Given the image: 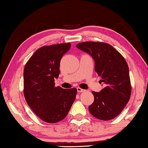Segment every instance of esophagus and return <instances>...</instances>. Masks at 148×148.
Listing matches in <instances>:
<instances>
[{"label":"esophagus","instance_id":"obj_1","mask_svg":"<svg viewBox=\"0 0 148 148\" xmlns=\"http://www.w3.org/2000/svg\"><path fill=\"white\" fill-rule=\"evenodd\" d=\"M76 89H77V92H84L86 91L84 89H81V88H77Z\"/></svg>","mask_w":148,"mask_h":148}]
</instances>
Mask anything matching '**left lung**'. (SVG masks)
Returning a JSON list of instances; mask_svg holds the SVG:
<instances>
[{
    "label": "left lung",
    "mask_w": 148,
    "mask_h": 148,
    "mask_svg": "<svg viewBox=\"0 0 148 148\" xmlns=\"http://www.w3.org/2000/svg\"><path fill=\"white\" fill-rule=\"evenodd\" d=\"M76 47L92 56L99 82L104 84L100 92H92L95 99L88 108L90 113L99 120L115 118L128 103L132 92L126 60L108 44L86 42Z\"/></svg>",
    "instance_id": "left-lung-1"
}]
</instances>
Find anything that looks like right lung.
Masks as SVG:
<instances>
[{"label": "right lung", "mask_w": 148, "mask_h": 148, "mask_svg": "<svg viewBox=\"0 0 148 148\" xmlns=\"http://www.w3.org/2000/svg\"><path fill=\"white\" fill-rule=\"evenodd\" d=\"M70 48V43L41 47L25 66V99L34 113L47 123H56L63 120L76 99V88L55 87L54 83L60 74L61 58Z\"/></svg>", "instance_id": "1"}]
</instances>
